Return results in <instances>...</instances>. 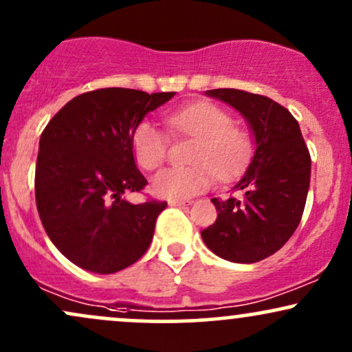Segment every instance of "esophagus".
Returning <instances> with one entry per match:
<instances>
[{
  "label": "esophagus",
  "instance_id": "1",
  "mask_svg": "<svg viewBox=\"0 0 352 352\" xmlns=\"http://www.w3.org/2000/svg\"><path fill=\"white\" fill-rule=\"evenodd\" d=\"M190 205L188 200H170V207H185Z\"/></svg>",
  "mask_w": 352,
  "mask_h": 352
}]
</instances>
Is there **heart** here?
<instances>
[{
  "label": "heart",
  "mask_w": 352,
  "mask_h": 352,
  "mask_svg": "<svg viewBox=\"0 0 352 352\" xmlns=\"http://www.w3.org/2000/svg\"><path fill=\"white\" fill-rule=\"evenodd\" d=\"M164 122L172 135L192 139L188 167L168 168L153 177L155 195L168 200H188L205 192L213 177L230 180L243 168L252 152L250 134L233 124L227 109L199 102L170 112ZM132 153L144 170H155L168 155V140L151 122H140L132 134Z\"/></svg>",
  "instance_id": "obj_1"
}]
</instances>
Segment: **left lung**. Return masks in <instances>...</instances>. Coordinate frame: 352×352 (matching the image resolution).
<instances>
[{
    "instance_id": "1",
    "label": "left lung",
    "mask_w": 352,
    "mask_h": 352,
    "mask_svg": "<svg viewBox=\"0 0 352 352\" xmlns=\"http://www.w3.org/2000/svg\"><path fill=\"white\" fill-rule=\"evenodd\" d=\"M207 94L245 116L256 151L233 187L243 197L212 199L218 217L201 238L223 260L256 263L276 253L300 225L311 179L309 151L298 120L273 99L240 89H213Z\"/></svg>"
}]
</instances>
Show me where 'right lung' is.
Listing matches in <instances>:
<instances>
[{
  "label": "right lung",
  "mask_w": 352,
  "mask_h": 352,
  "mask_svg": "<svg viewBox=\"0 0 352 352\" xmlns=\"http://www.w3.org/2000/svg\"><path fill=\"white\" fill-rule=\"evenodd\" d=\"M175 92L106 87L84 92L44 127L36 160V207L47 236L72 263L100 274L134 265L151 245L167 201L124 200L142 192L132 134Z\"/></svg>",
  "instance_id": "1"
}]
</instances>
